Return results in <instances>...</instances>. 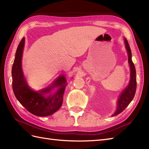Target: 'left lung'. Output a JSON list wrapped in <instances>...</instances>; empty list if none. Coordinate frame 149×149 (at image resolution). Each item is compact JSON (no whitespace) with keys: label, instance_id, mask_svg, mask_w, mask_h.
Instances as JSON below:
<instances>
[{"label":"left lung","instance_id":"left-lung-1","mask_svg":"<svg viewBox=\"0 0 149 149\" xmlns=\"http://www.w3.org/2000/svg\"><path fill=\"white\" fill-rule=\"evenodd\" d=\"M123 42L125 43V49L127 50L128 55V63L130 67V80L127 87L125 88L117 100V107L115 112L114 113L112 116L118 115L122 113L133 99L134 95L136 90V73L133 62L132 61V53L130 47L128 43L127 39L124 38Z\"/></svg>","mask_w":149,"mask_h":149}]
</instances>
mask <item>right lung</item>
I'll return each instance as SVG.
<instances>
[{"mask_svg": "<svg viewBox=\"0 0 149 149\" xmlns=\"http://www.w3.org/2000/svg\"><path fill=\"white\" fill-rule=\"evenodd\" d=\"M25 46V38L17 47L12 66L13 90L17 100L28 111L38 116H47L56 112L61 107L63 94L67 80L65 75L57 77L49 86L38 91L29 86L24 74L22 60ZM55 89L56 90L53 92Z\"/></svg>", "mask_w": 149, "mask_h": 149, "instance_id": "1", "label": "right lung"}]
</instances>
